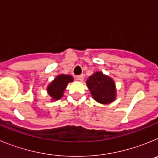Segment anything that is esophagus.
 Segmentation results:
<instances>
[{
	"instance_id": "34e87169",
	"label": "esophagus",
	"mask_w": 158,
	"mask_h": 158,
	"mask_svg": "<svg viewBox=\"0 0 158 158\" xmlns=\"http://www.w3.org/2000/svg\"><path fill=\"white\" fill-rule=\"evenodd\" d=\"M77 80L80 81H82L84 80V75H79V76H77Z\"/></svg>"
}]
</instances>
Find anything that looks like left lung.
Here are the masks:
<instances>
[{"label": "left lung", "mask_w": 158, "mask_h": 158, "mask_svg": "<svg viewBox=\"0 0 158 158\" xmlns=\"http://www.w3.org/2000/svg\"><path fill=\"white\" fill-rule=\"evenodd\" d=\"M93 98L102 104H111L116 99V86L111 77L100 71L93 73L86 81Z\"/></svg>", "instance_id": "obj_1"}]
</instances>
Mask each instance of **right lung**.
Listing matches in <instances>:
<instances>
[{
  "label": "right lung",
  "instance_id": "right-lung-1",
  "mask_svg": "<svg viewBox=\"0 0 158 158\" xmlns=\"http://www.w3.org/2000/svg\"><path fill=\"white\" fill-rule=\"evenodd\" d=\"M73 81V77L71 75L59 74L49 84L47 88V93L51 98V100H58L64 95L67 85Z\"/></svg>",
  "mask_w": 158,
  "mask_h": 158
}]
</instances>
